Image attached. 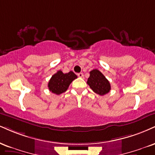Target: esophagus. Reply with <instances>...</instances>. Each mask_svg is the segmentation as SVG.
Listing matches in <instances>:
<instances>
[{
  "instance_id": "esophagus-1",
  "label": "esophagus",
  "mask_w": 155,
  "mask_h": 155,
  "mask_svg": "<svg viewBox=\"0 0 155 155\" xmlns=\"http://www.w3.org/2000/svg\"><path fill=\"white\" fill-rule=\"evenodd\" d=\"M78 76L80 78H84V74L82 73H79V74H78Z\"/></svg>"
}]
</instances>
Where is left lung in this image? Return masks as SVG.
Returning a JSON list of instances; mask_svg holds the SVG:
<instances>
[{
  "label": "left lung",
  "mask_w": 155,
  "mask_h": 155,
  "mask_svg": "<svg viewBox=\"0 0 155 155\" xmlns=\"http://www.w3.org/2000/svg\"><path fill=\"white\" fill-rule=\"evenodd\" d=\"M90 75L87 79V84L93 92L100 95H105L110 92L111 87L109 81L105 76L97 69H94L89 72Z\"/></svg>",
  "instance_id": "obj_1"
}]
</instances>
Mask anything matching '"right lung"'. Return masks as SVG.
<instances>
[{"label": "right lung", "mask_w": 155, "mask_h": 155, "mask_svg": "<svg viewBox=\"0 0 155 155\" xmlns=\"http://www.w3.org/2000/svg\"><path fill=\"white\" fill-rule=\"evenodd\" d=\"M76 78L77 76L73 71L63 74L61 71H58L50 79L48 89L54 94H61L66 92L71 83Z\"/></svg>", "instance_id": "1"}]
</instances>
